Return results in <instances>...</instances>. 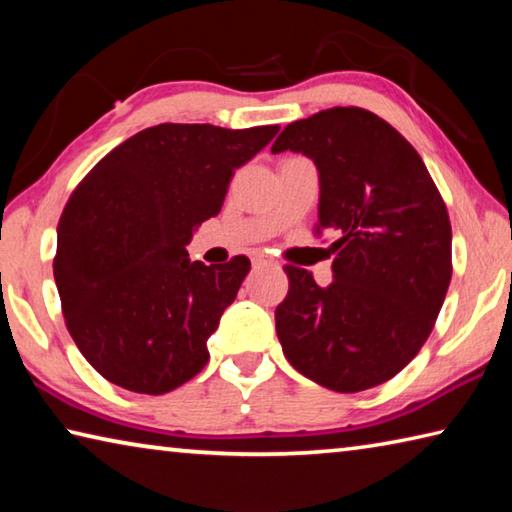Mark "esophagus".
Segmentation results:
<instances>
[{
  "instance_id": "esophagus-1",
  "label": "esophagus",
  "mask_w": 512,
  "mask_h": 512,
  "mask_svg": "<svg viewBox=\"0 0 512 512\" xmlns=\"http://www.w3.org/2000/svg\"><path fill=\"white\" fill-rule=\"evenodd\" d=\"M253 262H255L257 266H277L271 257H266V255H262V253L255 255V257H253Z\"/></svg>"
}]
</instances>
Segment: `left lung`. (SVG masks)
Segmentation results:
<instances>
[{
    "label": "left lung",
    "mask_w": 512,
    "mask_h": 512,
    "mask_svg": "<svg viewBox=\"0 0 512 512\" xmlns=\"http://www.w3.org/2000/svg\"><path fill=\"white\" fill-rule=\"evenodd\" d=\"M273 153L296 151L320 176L314 235L336 232L329 287L284 266L275 309L284 357L336 393L395 377L429 339L452 280V223L418 151L363 108H327L289 124Z\"/></svg>",
    "instance_id": "1"
}]
</instances>
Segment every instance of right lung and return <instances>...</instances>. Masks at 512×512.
I'll use <instances>...</instances> for the list:
<instances>
[{
  "instance_id": "right-lung-1",
  "label": "right lung",
  "mask_w": 512,
  "mask_h": 512,
  "mask_svg": "<svg viewBox=\"0 0 512 512\" xmlns=\"http://www.w3.org/2000/svg\"><path fill=\"white\" fill-rule=\"evenodd\" d=\"M277 131L158 124L76 185L58 221L54 277L69 334L101 377L162 395L205 368L207 339L250 262L205 266L189 262L185 246L221 212L237 167Z\"/></svg>"
}]
</instances>
